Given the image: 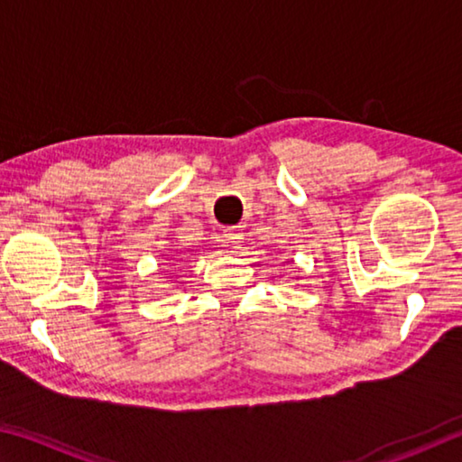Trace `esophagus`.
I'll use <instances>...</instances> for the list:
<instances>
[{"instance_id": "34e87169", "label": "esophagus", "mask_w": 462, "mask_h": 462, "mask_svg": "<svg viewBox=\"0 0 462 462\" xmlns=\"http://www.w3.org/2000/svg\"><path fill=\"white\" fill-rule=\"evenodd\" d=\"M226 242H230V245H240L242 242V234L236 228H226Z\"/></svg>"}]
</instances>
